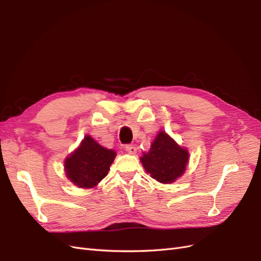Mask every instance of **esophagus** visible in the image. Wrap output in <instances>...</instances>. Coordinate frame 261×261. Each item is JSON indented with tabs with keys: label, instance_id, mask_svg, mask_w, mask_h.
<instances>
[{
	"label": "esophagus",
	"instance_id": "obj_1",
	"mask_svg": "<svg viewBox=\"0 0 261 261\" xmlns=\"http://www.w3.org/2000/svg\"><path fill=\"white\" fill-rule=\"evenodd\" d=\"M125 150H126V151H127L128 153H130V154H135V153L137 152L136 147L133 146V145H127V146L125 147Z\"/></svg>",
	"mask_w": 261,
	"mask_h": 261
}]
</instances>
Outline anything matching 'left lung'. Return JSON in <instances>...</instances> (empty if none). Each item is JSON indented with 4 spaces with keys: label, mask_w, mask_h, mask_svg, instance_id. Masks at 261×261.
<instances>
[{
    "label": "left lung",
    "mask_w": 261,
    "mask_h": 261,
    "mask_svg": "<svg viewBox=\"0 0 261 261\" xmlns=\"http://www.w3.org/2000/svg\"><path fill=\"white\" fill-rule=\"evenodd\" d=\"M189 152L180 147L167 133L160 130L148 152L140 158L146 172L162 184H171L184 174Z\"/></svg>",
    "instance_id": "obj_1"
}]
</instances>
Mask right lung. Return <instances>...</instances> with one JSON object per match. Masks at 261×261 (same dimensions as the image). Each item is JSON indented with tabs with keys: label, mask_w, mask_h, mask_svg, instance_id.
Instances as JSON below:
<instances>
[{
	"label": "right lung",
	"mask_w": 261,
	"mask_h": 261,
	"mask_svg": "<svg viewBox=\"0 0 261 261\" xmlns=\"http://www.w3.org/2000/svg\"><path fill=\"white\" fill-rule=\"evenodd\" d=\"M115 156L114 150L102 147L90 135H86L81 145L66 156V177L80 188L96 187L108 175Z\"/></svg>",
	"instance_id": "obj_1"
}]
</instances>
